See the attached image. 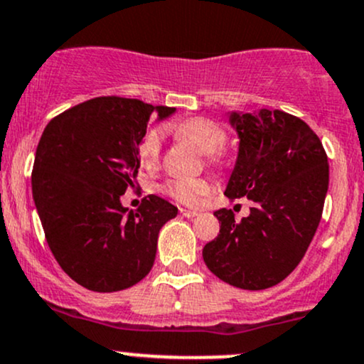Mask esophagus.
<instances>
[{"label":"esophagus","instance_id":"obj_1","mask_svg":"<svg viewBox=\"0 0 364 364\" xmlns=\"http://www.w3.org/2000/svg\"><path fill=\"white\" fill-rule=\"evenodd\" d=\"M179 214H181L183 218H188V219H193L198 215L197 210H188V209H179Z\"/></svg>","mask_w":364,"mask_h":364}]
</instances>
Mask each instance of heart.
<instances>
[{
    "instance_id": "b5f03b06",
    "label": "heart",
    "mask_w": 364,
    "mask_h": 364,
    "mask_svg": "<svg viewBox=\"0 0 364 364\" xmlns=\"http://www.w3.org/2000/svg\"><path fill=\"white\" fill-rule=\"evenodd\" d=\"M173 133L178 139L190 143L200 154L207 155V162L210 166H226L228 155L223 146L226 143L228 131L221 122L214 121L210 117H203V115H197V117H190L186 121L176 124L173 127ZM161 133L155 129L150 131L143 138L141 145H139V157H141L143 164L155 166L159 162V159H161ZM210 190H213V185H210V181H207L203 178L171 179L166 185V191L171 197L181 203H188V205L200 203L210 193Z\"/></svg>"
}]
</instances>
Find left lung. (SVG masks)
Here are the masks:
<instances>
[{"instance_id": "8db88e82", "label": "left lung", "mask_w": 364, "mask_h": 364, "mask_svg": "<svg viewBox=\"0 0 364 364\" xmlns=\"http://www.w3.org/2000/svg\"><path fill=\"white\" fill-rule=\"evenodd\" d=\"M240 136L237 166L225 195L247 197L250 214L235 221L219 209V235L205 243L207 267L243 290H264L289 277L304 257L321 221L328 157L302 119L283 110L231 114Z\"/></svg>"}]
</instances>
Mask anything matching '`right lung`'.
Here are the masks:
<instances>
[{
	"label": "right lung",
	"mask_w": 364,
	"mask_h": 364,
	"mask_svg": "<svg viewBox=\"0 0 364 364\" xmlns=\"http://www.w3.org/2000/svg\"><path fill=\"white\" fill-rule=\"evenodd\" d=\"M174 107L98 97L51 119L34 157L33 197L51 254L93 292H119L150 273L161 228L178 207L149 195L127 213L121 195L136 188L139 145L151 112Z\"/></svg>",
	"instance_id": "obj_1"
}]
</instances>
